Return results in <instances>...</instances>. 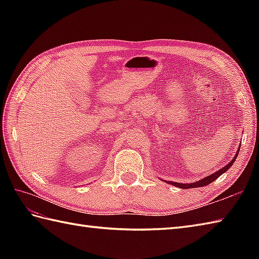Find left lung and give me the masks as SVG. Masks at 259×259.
Here are the masks:
<instances>
[{
	"mask_svg": "<svg viewBox=\"0 0 259 259\" xmlns=\"http://www.w3.org/2000/svg\"><path fill=\"white\" fill-rule=\"evenodd\" d=\"M239 149H240V147H238V150H237V152H236V155L234 156V158L232 159V160H230V162H229V163H227L226 166H225L224 168L219 169L218 171L211 174L210 176H207V177L200 179L199 181H195V183H191V184H180V183H172V181H166V180H164V183L170 184V185H172V186H175V187H178V188H181V189L197 188V187H203V186H207V185H209V184H211L213 180H216V179L219 177V176H222L224 172H226L227 170H228L230 167L233 166V163L235 162L236 159H237Z\"/></svg>",
	"mask_w": 259,
	"mask_h": 259,
	"instance_id": "1",
	"label": "left lung"
}]
</instances>
